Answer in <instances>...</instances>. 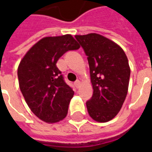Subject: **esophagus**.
<instances>
[{
  "label": "esophagus",
  "mask_w": 152,
  "mask_h": 152,
  "mask_svg": "<svg viewBox=\"0 0 152 152\" xmlns=\"http://www.w3.org/2000/svg\"><path fill=\"white\" fill-rule=\"evenodd\" d=\"M80 85V80H76L74 82V86H76V88H79Z\"/></svg>",
  "instance_id": "34e87169"
}]
</instances>
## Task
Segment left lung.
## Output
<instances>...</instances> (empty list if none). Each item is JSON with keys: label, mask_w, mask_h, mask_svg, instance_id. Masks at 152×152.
Instances as JSON below:
<instances>
[{"label": "left lung", "mask_w": 152, "mask_h": 152, "mask_svg": "<svg viewBox=\"0 0 152 152\" xmlns=\"http://www.w3.org/2000/svg\"><path fill=\"white\" fill-rule=\"evenodd\" d=\"M87 56L94 94L86 102L89 115L98 122L112 120L126 98L130 76L124 50L96 33L75 36Z\"/></svg>", "instance_id": "1"}]
</instances>
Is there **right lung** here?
Returning <instances> with one entry per match:
<instances>
[{"instance_id": "1", "label": "right lung", "mask_w": 152, "mask_h": 152, "mask_svg": "<svg viewBox=\"0 0 152 152\" xmlns=\"http://www.w3.org/2000/svg\"><path fill=\"white\" fill-rule=\"evenodd\" d=\"M79 48L71 35L42 38L19 63L20 90L31 112L43 121L55 123L66 117L74 91L56 63L66 52Z\"/></svg>"}]
</instances>
